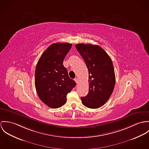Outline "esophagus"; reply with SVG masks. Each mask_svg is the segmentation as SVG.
<instances>
[{
  "label": "esophagus",
  "instance_id": "1",
  "mask_svg": "<svg viewBox=\"0 0 149 149\" xmlns=\"http://www.w3.org/2000/svg\"><path fill=\"white\" fill-rule=\"evenodd\" d=\"M74 81H75V82L77 83H79V79H78V78H77L74 79Z\"/></svg>",
  "mask_w": 149,
  "mask_h": 149
}]
</instances>
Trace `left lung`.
I'll return each mask as SVG.
<instances>
[{
	"instance_id": "obj_1",
	"label": "left lung",
	"mask_w": 149,
	"mask_h": 149,
	"mask_svg": "<svg viewBox=\"0 0 149 149\" xmlns=\"http://www.w3.org/2000/svg\"><path fill=\"white\" fill-rule=\"evenodd\" d=\"M75 47L88 71V93L81 97L83 104L90 109H98L109 100L115 86L116 76L112 61L98 45L80 43Z\"/></svg>"
}]
</instances>
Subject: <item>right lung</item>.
<instances>
[{
    "label": "right lung",
    "instance_id": "obj_1",
    "mask_svg": "<svg viewBox=\"0 0 149 149\" xmlns=\"http://www.w3.org/2000/svg\"><path fill=\"white\" fill-rule=\"evenodd\" d=\"M72 45L54 43L45 51L35 69V85L40 100L47 106L56 109L64 105L67 95L76 86L69 78L63 65L64 59Z\"/></svg>",
    "mask_w": 149,
    "mask_h": 149
}]
</instances>
